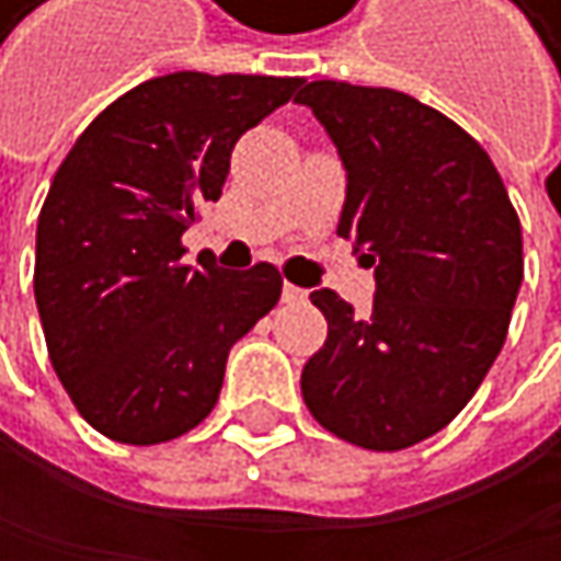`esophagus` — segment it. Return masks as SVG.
Wrapping results in <instances>:
<instances>
[{"mask_svg": "<svg viewBox=\"0 0 561 561\" xmlns=\"http://www.w3.org/2000/svg\"><path fill=\"white\" fill-rule=\"evenodd\" d=\"M283 299H286V302H302V299H306V289L286 283V286H283Z\"/></svg>", "mask_w": 561, "mask_h": 561, "instance_id": "1", "label": "esophagus"}]
</instances>
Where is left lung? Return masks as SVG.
I'll return each mask as SVG.
<instances>
[{"instance_id": "1", "label": "left lung", "mask_w": 561, "mask_h": 561, "mask_svg": "<svg viewBox=\"0 0 561 561\" xmlns=\"http://www.w3.org/2000/svg\"><path fill=\"white\" fill-rule=\"evenodd\" d=\"M296 103L336 144V234L377 278L366 316L333 289L309 296L330 333L302 366V400L356 447H411L465 411L502 353L525 268L518 215L484 147L434 106L336 80Z\"/></svg>"}]
</instances>
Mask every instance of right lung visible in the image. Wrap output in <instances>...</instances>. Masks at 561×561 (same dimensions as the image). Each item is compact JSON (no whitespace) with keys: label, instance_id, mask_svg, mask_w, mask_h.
Masks as SVG:
<instances>
[{"label":"right lung","instance_id":"obj_1","mask_svg":"<svg viewBox=\"0 0 561 561\" xmlns=\"http://www.w3.org/2000/svg\"><path fill=\"white\" fill-rule=\"evenodd\" d=\"M299 77H154L77 137L36 225V309L59 383L90 427L161 444L218 403L228 350L283 296L259 262L181 265V234L218 202L231 147Z\"/></svg>","mask_w":561,"mask_h":561}]
</instances>
